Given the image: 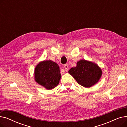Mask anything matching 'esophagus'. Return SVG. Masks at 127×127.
Returning <instances> with one entry per match:
<instances>
[{"instance_id":"esophagus-1","label":"esophagus","mask_w":127,"mask_h":127,"mask_svg":"<svg viewBox=\"0 0 127 127\" xmlns=\"http://www.w3.org/2000/svg\"><path fill=\"white\" fill-rule=\"evenodd\" d=\"M64 68H65V70H66V71H68V65H67V64H65V65H64Z\"/></svg>"}]
</instances>
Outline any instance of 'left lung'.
Instances as JSON below:
<instances>
[{
  "instance_id": "obj_1",
  "label": "left lung",
  "mask_w": 127,
  "mask_h": 127,
  "mask_svg": "<svg viewBox=\"0 0 127 127\" xmlns=\"http://www.w3.org/2000/svg\"><path fill=\"white\" fill-rule=\"evenodd\" d=\"M68 72L79 84L85 88L97 83L102 75L101 68L96 63L85 60L77 62L76 67L71 68Z\"/></svg>"
}]
</instances>
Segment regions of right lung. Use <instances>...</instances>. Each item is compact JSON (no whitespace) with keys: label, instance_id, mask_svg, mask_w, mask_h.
Instances as JSON below:
<instances>
[{"label":"right lung","instance_id":"right-lung-1","mask_svg":"<svg viewBox=\"0 0 127 127\" xmlns=\"http://www.w3.org/2000/svg\"><path fill=\"white\" fill-rule=\"evenodd\" d=\"M35 81L47 90H51L58 85L61 78L59 66L51 60L39 62L34 71Z\"/></svg>","mask_w":127,"mask_h":127}]
</instances>
